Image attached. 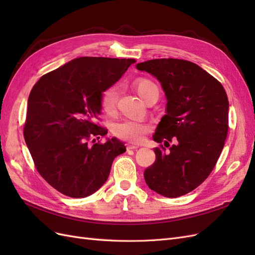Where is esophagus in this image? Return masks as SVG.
Segmentation results:
<instances>
[{"label":"esophagus","mask_w":255,"mask_h":255,"mask_svg":"<svg viewBox=\"0 0 255 255\" xmlns=\"http://www.w3.org/2000/svg\"><path fill=\"white\" fill-rule=\"evenodd\" d=\"M138 148V145L133 144V143H127V149L128 150H135Z\"/></svg>","instance_id":"1"}]
</instances>
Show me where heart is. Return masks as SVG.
<instances>
[{
  "label": "heart",
  "instance_id": "heart-1",
  "mask_svg": "<svg viewBox=\"0 0 255 255\" xmlns=\"http://www.w3.org/2000/svg\"><path fill=\"white\" fill-rule=\"evenodd\" d=\"M134 88L143 101H146L151 96H159L157 85L148 79H138L134 82ZM119 89L117 86H111L103 91L100 100V105L104 114L113 116L117 110ZM150 130L148 123L137 120H123L114 127V134L119 139L128 142H139L143 136Z\"/></svg>",
  "mask_w": 255,
  "mask_h": 255
}]
</instances>
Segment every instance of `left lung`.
Listing matches in <instances>:
<instances>
[{
	"instance_id": "obj_1",
	"label": "left lung",
	"mask_w": 255,
	"mask_h": 255,
	"mask_svg": "<svg viewBox=\"0 0 255 255\" xmlns=\"http://www.w3.org/2000/svg\"><path fill=\"white\" fill-rule=\"evenodd\" d=\"M136 67L155 76L168 100L167 115L153 135L160 145L154 149V164L143 172L145 183L164 197L184 196L201 185L217 164L229 130L227 92L218 80L188 60L157 58Z\"/></svg>"
}]
</instances>
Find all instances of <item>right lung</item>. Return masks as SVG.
Returning a JSON list of instances; mask_svg holds the SVG:
<instances>
[{
  "label": "right lung",
  "instance_id": "add662e5",
  "mask_svg": "<svg viewBox=\"0 0 255 255\" xmlns=\"http://www.w3.org/2000/svg\"><path fill=\"white\" fill-rule=\"evenodd\" d=\"M134 63L75 58L42 75L30 90L23 135L38 173L60 194H94L106 182L115 157L126 152L116 138L95 141L107 134L98 123L103 91Z\"/></svg>",
  "mask_w": 255,
  "mask_h": 255
}]
</instances>
